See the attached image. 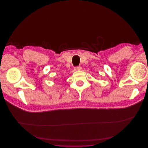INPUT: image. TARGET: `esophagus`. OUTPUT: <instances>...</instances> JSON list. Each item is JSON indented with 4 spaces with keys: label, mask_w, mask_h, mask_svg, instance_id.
I'll return each instance as SVG.
<instances>
[{
    "label": "esophagus",
    "mask_w": 148,
    "mask_h": 148,
    "mask_svg": "<svg viewBox=\"0 0 148 148\" xmlns=\"http://www.w3.org/2000/svg\"><path fill=\"white\" fill-rule=\"evenodd\" d=\"M74 70H75V71H78V70H82V67L80 66H76V67H75V69H74Z\"/></svg>",
    "instance_id": "1"
}]
</instances>
